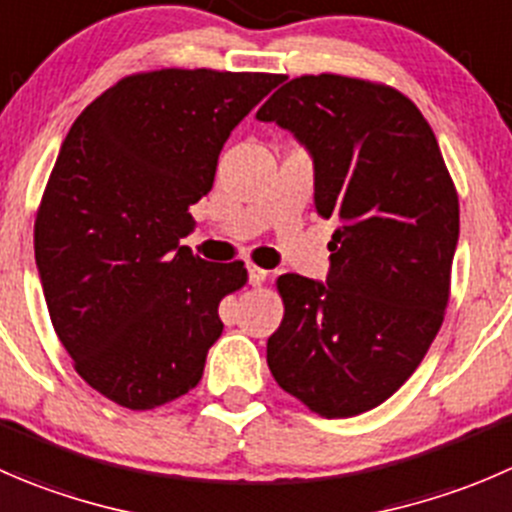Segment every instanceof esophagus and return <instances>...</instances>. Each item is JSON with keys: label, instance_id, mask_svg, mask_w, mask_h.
Listing matches in <instances>:
<instances>
[{"label": "esophagus", "instance_id": "34e87169", "mask_svg": "<svg viewBox=\"0 0 512 512\" xmlns=\"http://www.w3.org/2000/svg\"><path fill=\"white\" fill-rule=\"evenodd\" d=\"M247 280H250L252 287L262 285V282L267 280V270H262V267H257V265H250L247 267Z\"/></svg>", "mask_w": 512, "mask_h": 512}]
</instances>
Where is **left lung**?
<instances>
[{
	"label": "left lung",
	"instance_id": "left-lung-1",
	"mask_svg": "<svg viewBox=\"0 0 512 512\" xmlns=\"http://www.w3.org/2000/svg\"><path fill=\"white\" fill-rule=\"evenodd\" d=\"M257 119L310 152L315 210L337 222L325 282L277 277L285 317L267 365L312 413L352 418L413 375L443 325L458 192L420 109L385 84L305 74Z\"/></svg>",
	"mask_w": 512,
	"mask_h": 512
}]
</instances>
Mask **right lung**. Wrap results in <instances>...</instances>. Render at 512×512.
<instances>
[{"label": "right lung", "instance_id": "add662e5", "mask_svg": "<svg viewBox=\"0 0 512 512\" xmlns=\"http://www.w3.org/2000/svg\"><path fill=\"white\" fill-rule=\"evenodd\" d=\"M280 79L132 74L64 137L34 222V260L74 370L122 408L152 410L200 382L225 327L217 307L247 270L200 260L180 240L230 132Z\"/></svg>", "mask_w": 512, "mask_h": 512}]
</instances>
